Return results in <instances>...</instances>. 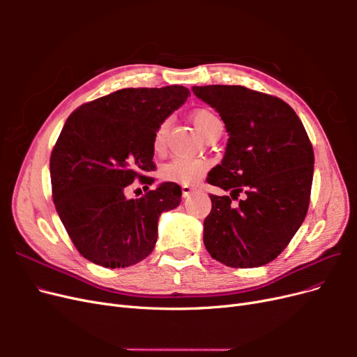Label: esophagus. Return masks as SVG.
Here are the masks:
<instances>
[{
  "mask_svg": "<svg viewBox=\"0 0 357 357\" xmlns=\"http://www.w3.org/2000/svg\"><path fill=\"white\" fill-rule=\"evenodd\" d=\"M193 192H195V189H193L192 186H188V185H185V186H181V193H183V197H185V198L190 197Z\"/></svg>",
  "mask_w": 357,
  "mask_h": 357,
  "instance_id": "obj_1",
  "label": "esophagus"
}]
</instances>
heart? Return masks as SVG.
Masks as SVG:
<instances>
[{
    "instance_id": "heart-1",
    "label": "heart",
    "mask_w": 357,
    "mask_h": 357,
    "mask_svg": "<svg viewBox=\"0 0 357 357\" xmlns=\"http://www.w3.org/2000/svg\"><path fill=\"white\" fill-rule=\"evenodd\" d=\"M192 121L198 128V131L207 139L214 132H218L219 129H222V122L219 116L210 109H204V107L202 109H197L192 113ZM168 126L169 122L167 119L156 126L152 139V147L155 152H162V150L165 149ZM207 169V160L189 156H176L169 162H167L165 165H162L159 174L167 181L178 183V185H193V183H197L205 174Z\"/></svg>"
}]
</instances>
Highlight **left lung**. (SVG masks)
<instances>
[{
	"label": "left lung",
	"mask_w": 357,
	"mask_h": 357,
	"mask_svg": "<svg viewBox=\"0 0 357 357\" xmlns=\"http://www.w3.org/2000/svg\"><path fill=\"white\" fill-rule=\"evenodd\" d=\"M192 91L218 110L229 132L222 164L207 181L231 193H210L205 248L231 268L266 265L287 247L308 211L314 152L305 128L294 109L273 95L228 84Z\"/></svg>",
	"instance_id": "left-lung-1"
}]
</instances>
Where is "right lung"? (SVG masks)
<instances>
[{
  "label": "right lung",
  "instance_id": "add662e5",
  "mask_svg": "<svg viewBox=\"0 0 357 357\" xmlns=\"http://www.w3.org/2000/svg\"><path fill=\"white\" fill-rule=\"evenodd\" d=\"M190 95L185 86L128 88L74 110L50 155L52 198L59 219L88 261L104 268L138 264L155 248L158 219L176 208L181 189L162 183L138 199L131 183L155 181L156 126Z\"/></svg>",
  "mask_w": 357,
  "mask_h": 357
}]
</instances>
